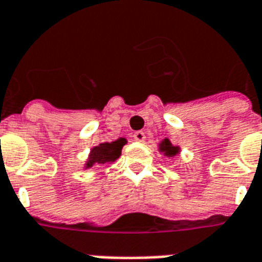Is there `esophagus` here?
I'll return each mask as SVG.
<instances>
[{
  "mask_svg": "<svg viewBox=\"0 0 262 262\" xmlns=\"http://www.w3.org/2000/svg\"><path fill=\"white\" fill-rule=\"evenodd\" d=\"M134 139L137 142H143L146 139L145 133H142V131H137V133L134 134Z\"/></svg>",
  "mask_w": 262,
  "mask_h": 262,
  "instance_id": "34e87169",
  "label": "esophagus"
}]
</instances>
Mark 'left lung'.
I'll return each mask as SVG.
<instances>
[{"label": "left lung", "mask_w": 262, "mask_h": 262, "mask_svg": "<svg viewBox=\"0 0 262 262\" xmlns=\"http://www.w3.org/2000/svg\"><path fill=\"white\" fill-rule=\"evenodd\" d=\"M159 150L165 156V157H173L176 154H179L180 147L179 146H173L171 143V141H169L168 138H165V139H163V141L160 142Z\"/></svg>", "instance_id": "obj_1"}]
</instances>
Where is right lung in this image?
I'll list each match as a JSON object with an SVG mask.
<instances>
[{"label": "right lung", "instance_id": "right-lung-1", "mask_svg": "<svg viewBox=\"0 0 262 262\" xmlns=\"http://www.w3.org/2000/svg\"><path fill=\"white\" fill-rule=\"evenodd\" d=\"M127 143L125 138H119L117 141L113 142H105V143H99L98 146L93 147L89 154V160L84 164V168H91L95 164H106L116 161L121 154L123 146Z\"/></svg>", "mask_w": 262, "mask_h": 262}]
</instances>
